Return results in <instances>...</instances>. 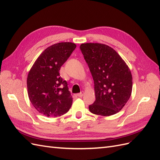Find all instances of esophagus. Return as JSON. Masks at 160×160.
Masks as SVG:
<instances>
[{
    "label": "esophagus",
    "instance_id": "34e87169",
    "mask_svg": "<svg viewBox=\"0 0 160 160\" xmlns=\"http://www.w3.org/2000/svg\"><path fill=\"white\" fill-rule=\"evenodd\" d=\"M83 95H84V92H81L78 93V94H77V96L78 97H82L83 96Z\"/></svg>",
    "mask_w": 160,
    "mask_h": 160
}]
</instances>
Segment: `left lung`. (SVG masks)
<instances>
[{"instance_id":"obj_1","label":"left lung","mask_w":160,"mask_h":160,"mask_svg":"<svg viewBox=\"0 0 160 160\" xmlns=\"http://www.w3.org/2000/svg\"><path fill=\"white\" fill-rule=\"evenodd\" d=\"M95 84L96 99L90 112L109 116L124 108L130 99L132 77L128 65L118 53L108 45L84 43L80 47Z\"/></svg>"}]
</instances>
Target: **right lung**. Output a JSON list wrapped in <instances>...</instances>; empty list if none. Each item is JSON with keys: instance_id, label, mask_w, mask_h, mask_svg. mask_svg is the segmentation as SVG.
I'll use <instances>...</instances> for the list:
<instances>
[{"instance_id": "right-lung-1", "label": "right lung", "mask_w": 160, "mask_h": 160, "mask_svg": "<svg viewBox=\"0 0 160 160\" xmlns=\"http://www.w3.org/2000/svg\"><path fill=\"white\" fill-rule=\"evenodd\" d=\"M76 47L72 42H60L48 47L28 73L29 99L35 109L47 117L61 116L71 108L72 97L59 70Z\"/></svg>"}]
</instances>
